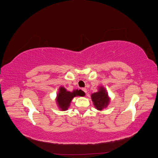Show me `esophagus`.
<instances>
[{
  "label": "esophagus",
  "instance_id": "esophagus-1",
  "mask_svg": "<svg viewBox=\"0 0 158 158\" xmlns=\"http://www.w3.org/2000/svg\"><path fill=\"white\" fill-rule=\"evenodd\" d=\"M82 91L83 92L85 93V94H86L87 93V89H86V88H82Z\"/></svg>",
  "mask_w": 158,
  "mask_h": 158
}]
</instances>
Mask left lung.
Here are the masks:
<instances>
[{
    "label": "left lung",
    "instance_id": "8db88e82",
    "mask_svg": "<svg viewBox=\"0 0 158 158\" xmlns=\"http://www.w3.org/2000/svg\"><path fill=\"white\" fill-rule=\"evenodd\" d=\"M92 99L94 106L100 111L104 107H106L109 102L108 94L106 89L102 87L99 88L98 92L92 95Z\"/></svg>",
    "mask_w": 158,
    "mask_h": 158
}]
</instances>
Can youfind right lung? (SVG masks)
Instances as JSON below:
<instances>
[{
	"label": "right lung",
	"instance_id": "obj_1",
	"mask_svg": "<svg viewBox=\"0 0 158 158\" xmlns=\"http://www.w3.org/2000/svg\"><path fill=\"white\" fill-rule=\"evenodd\" d=\"M84 96V92L82 90H74L73 92H67L64 88L61 87L59 89V92L57 95V104L62 111H65L70 106V102L73 98L76 96Z\"/></svg>",
	"mask_w": 158,
	"mask_h": 158
}]
</instances>
